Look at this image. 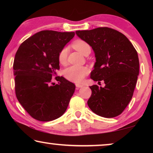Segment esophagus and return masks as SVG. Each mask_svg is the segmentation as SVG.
<instances>
[{
    "label": "esophagus",
    "mask_w": 153,
    "mask_h": 153,
    "mask_svg": "<svg viewBox=\"0 0 153 153\" xmlns=\"http://www.w3.org/2000/svg\"><path fill=\"white\" fill-rule=\"evenodd\" d=\"M83 86V85H81V84H79V83H76V88H82Z\"/></svg>",
    "instance_id": "1"
}]
</instances>
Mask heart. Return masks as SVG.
<instances>
[{"instance_id": "obj_1", "label": "heart", "mask_w": 153, "mask_h": 153, "mask_svg": "<svg viewBox=\"0 0 153 153\" xmlns=\"http://www.w3.org/2000/svg\"><path fill=\"white\" fill-rule=\"evenodd\" d=\"M73 47L76 49L79 53L84 54L88 49H91L90 45L82 39H77L73 42ZM67 54H68V49L66 47L63 48L58 54V60L60 63L65 65L67 61ZM89 72V70L87 67L85 66H75L72 65L69 67L65 70L64 75L68 80L74 83H81Z\"/></svg>"}]
</instances>
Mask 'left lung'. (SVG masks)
Here are the masks:
<instances>
[{"label": "left lung", "instance_id": "left-lung-1", "mask_svg": "<svg viewBox=\"0 0 153 153\" xmlns=\"http://www.w3.org/2000/svg\"><path fill=\"white\" fill-rule=\"evenodd\" d=\"M76 34L92 47L96 62L91 78L104 81V87L90 86L88 105L104 118L119 116L131 100L139 73L137 52L123 33L108 27L77 30Z\"/></svg>", "mask_w": 153, "mask_h": 153}]
</instances>
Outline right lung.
<instances>
[{"mask_svg":"<svg viewBox=\"0 0 153 153\" xmlns=\"http://www.w3.org/2000/svg\"><path fill=\"white\" fill-rule=\"evenodd\" d=\"M74 32L42 30L26 39L16 51L13 69L18 101L31 117L51 121L65 112L75 85L62 76L52 77L59 70L58 54ZM53 84V85H51Z\"/></svg>","mask_w":153,"mask_h":153,"instance_id":"obj_1","label":"right lung"}]
</instances>
